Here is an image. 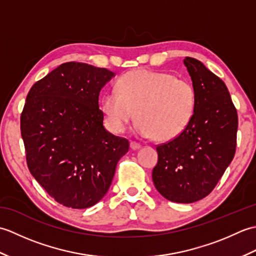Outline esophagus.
I'll return each mask as SVG.
<instances>
[{
  "mask_svg": "<svg viewBox=\"0 0 256 256\" xmlns=\"http://www.w3.org/2000/svg\"><path fill=\"white\" fill-rule=\"evenodd\" d=\"M130 145H131L132 150H138L140 148V144L138 143V142H134V140H132L131 144H130Z\"/></svg>",
  "mask_w": 256,
  "mask_h": 256,
  "instance_id": "esophagus-1",
  "label": "esophagus"
}]
</instances>
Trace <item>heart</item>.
Segmentation results:
<instances>
[{"instance_id": "heart-1", "label": "heart", "mask_w": 256, "mask_h": 256, "mask_svg": "<svg viewBox=\"0 0 256 256\" xmlns=\"http://www.w3.org/2000/svg\"><path fill=\"white\" fill-rule=\"evenodd\" d=\"M196 103L197 94L189 80L168 72L138 69L123 74L116 91L106 92L101 110L113 132H124L138 112V131L166 142L188 128Z\"/></svg>"}]
</instances>
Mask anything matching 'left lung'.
Returning a JSON list of instances; mask_svg holds the SVG:
<instances>
[{
  "label": "left lung",
  "mask_w": 256,
  "mask_h": 256,
  "mask_svg": "<svg viewBox=\"0 0 256 256\" xmlns=\"http://www.w3.org/2000/svg\"><path fill=\"white\" fill-rule=\"evenodd\" d=\"M197 94L194 114L176 138L156 146L153 182L172 202L192 204L214 189L236 154L238 113L226 84L204 64L184 59Z\"/></svg>",
  "instance_id": "1"
}]
</instances>
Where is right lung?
Segmentation results:
<instances>
[{"instance_id":"add662e5","label":"right lung","mask_w":256,"mask_h":256,"mask_svg":"<svg viewBox=\"0 0 256 256\" xmlns=\"http://www.w3.org/2000/svg\"><path fill=\"white\" fill-rule=\"evenodd\" d=\"M114 72L64 62L32 86L20 114L30 174L58 204L84 209L104 197L126 138L103 126L99 94Z\"/></svg>"}]
</instances>
